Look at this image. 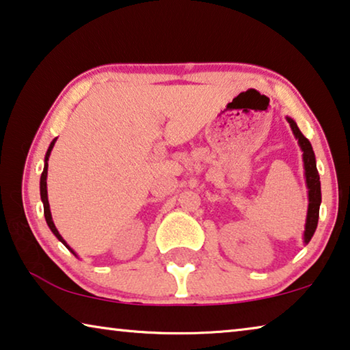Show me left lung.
<instances>
[{"mask_svg":"<svg viewBox=\"0 0 350 350\" xmlns=\"http://www.w3.org/2000/svg\"><path fill=\"white\" fill-rule=\"evenodd\" d=\"M291 125L292 132H294L295 138L299 139V144L301 150H304V166H305V177H306V187H308V213H306V223H305V232L304 241L308 243L311 241L312 234H314L317 228V220H319V206H321V180L319 173L316 168V157L314 150L311 148V143L304 137L294 119L286 118Z\"/></svg>","mask_w":350,"mask_h":350,"instance_id":"1","label":"left lung"}]
</instances>
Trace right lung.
<instances>
[{"label":"right lung","instance_id":"1","mask_svg":"<svg viewBox=\"0 0 350 350\" xmlns=\"http://www.w3.org/2000/svg\"><path fill=\"white\" fill-rule=\"evenodd\" d=\"M55 142H56V138L53 139V142L50 143V148H49V150H46V154H45V165H44V171H42V176H40V200H42V202H44V215H45L46 225H49V228L51 229V232H53L55 236L58 237V241H61L62 243L66 245L67 248L70 250L72 253L75 254L74 250H72V248L69 247V245L66 243V241H64V239L61 237V234L58 232V229H56V226H55V223H53V218H51V212H50L49 195H46V171H49V157H50V152H51V149H53V146H55ZM75 256H77V254H75Z\"/></svg>","mask_w":350,"mask_h":350}]
</instances>
